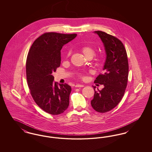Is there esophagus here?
<instances>
[{"instance_id": "34e87169", "label": "esophagus", "mask_w": 152, "mask_h": 152, "mask_svg": "<svg viewBox=\"0 0 152 152\" xmlns=\"http://www.w3.org/2000/svg\"><path fill=\"white\" fill-rule=\"evenodd\" d=\"M84 87V85H81V84H76L75 86V87Z\"/></svg>"}]
</instances>
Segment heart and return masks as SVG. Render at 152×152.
<instances>
[{"label":"heart","mask_w":152,"mask_h":152,"mask_svg":"<svg viewBox=\"0 0 152 152\" xmlns=\"http://www.w3.org/2000/svg\"><path fill=\"white\" fill-rule=\"evenodd\" d=\"M81 51L84 55L86 57H89V56H92L93 57L94 56L95 51L94 49L89 46H84L81 48ZM70 54V52H69L68 55ZM79 76L81 77H83V75L81 74H79Z\"/></svg>","instance_id":"1"}]
</instances>
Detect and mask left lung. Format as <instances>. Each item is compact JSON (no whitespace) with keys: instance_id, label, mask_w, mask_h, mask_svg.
Wrapping results in <instances>:
<instances>
[{"instance_id":"8db88e82","label":"left lung","mask_w":152,"mask_h":152,"mask_svg":"<svg viewBox=\"0 0 152 152\" xmlns=\"http://www.w3.org/2000/svg\"><path fill=\"white\" fill-rule=\"evenodd\" d=\"M103 43L106 53L104 72L94 80L104 88L96 91L91 105L98 112L105 113L116 107L121 100L127 86L129 65L126 51L122 42L108 34L94 31Z\"/></svg>"}]
</instances>
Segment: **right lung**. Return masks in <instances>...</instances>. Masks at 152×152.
Listing matches in <instances>:
<instances>
[{
	"instance_id": "right-lung-1",
	"label": "right lung",
	"mask_w": 152,
	"mask_h": 152,
	"mask_svg": "<svg viewBox=\"0 0 152 152\" xmlns=\"http://www.w3.org/2000/svg\"><path fill=\"white\" fill-rule=\"evenodd\" d=\"M77 34L45 33L32 44L26 61V75L31 94L36 104L53 115L68 108L71 87L53 82L52 73L61 63V50Z\"/></svg>"
}]
</instances>
